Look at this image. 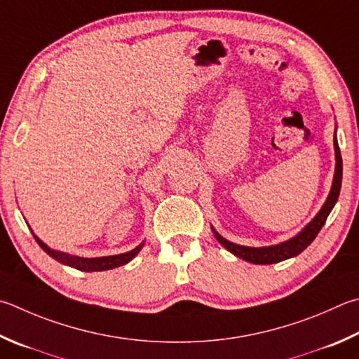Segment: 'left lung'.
<instances>
[{"label": "left lung", "mask_w": 359, "mask_h": 359, "mask_svg": "<svg viewBox=\"0 0 359 359\" xmlns=\"http://www.w3.org/2000/svg\"><path fill=\"white\" fill-rule=\"evenodd\" d=\"M334 151H336V171H334V180H333V187H331L330 196H328L327 202L323 204V207L320 208V212L316 215V218L312 219L311 223L306 226L297 237H293V238L287 240V242L279 243L275 246L250 248V246H240V245L227 242L226 238L221 237L219 233L213 229V233H215V237H217L218 242L223 245L227 251L236 254L237 257L246 260V262L259 264V265L276 264V262H281V260H285L289 257L298 256L299 252H303L306 248L314 242L317 233L320 232V229L325 224V221H327V218H328L330 212L333 210V207L339 198V191H341L342 157H341V149H339L337 140H336V133H334Z\"/></svg>", "instance_id": "8db88e82"}]
</instances>
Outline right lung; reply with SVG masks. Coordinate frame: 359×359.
Masks as SVG:
<instances>
[{"label":"right lung","mask_w":359,"mask_h":359,"mask_svg":"<svg viewBox=\"0 0 359 359\" xmlns=\"http://www.w3.org/2000/svg\"><path fill=\"white\" fill-rule=\"evenodd\" d=\"M36 242L39 243V246L48 254L50 257L56 259L57 262H61L64 265H69L72 269L81 270V271H105V270H111L116 269V266L126 265L132 260L136 254L140 252V250L142 248V245L136 246L135 250L123 252V254H117V256H107V257H94V259H88V257H78V256H70V254L66 252H60L55 250H50V248L45 245L43 242H41L36 236Z\"/></svg>","instance_id":"right-lung-1"}]
</instances>
